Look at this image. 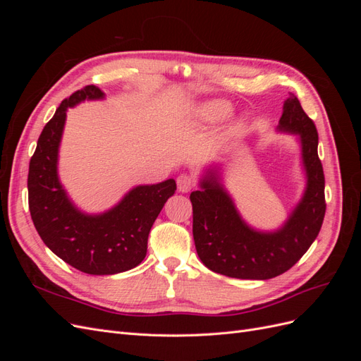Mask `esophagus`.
Here are the masks:
<instances>
[{
    "mask_svg": "<svg viewBox=\"0 0 361 361\" xmlns=\"http://www.w3.org/2000/svg\"><path fill=\"white\" fill-rule=\"evenodd\" d=\"M195 187V180L190 174H180L178 178V190L180 192H188Z\"/></svg>",
    "mask_w": 361,
    "mask_h": 361,
    "instance_id": "34e87169",
    "label": "esophagus"
}]
</instances>
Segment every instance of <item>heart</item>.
<instances>
[{
  "mask_svg": "<svg viewBox=\"0 0 361 361\" xmlns=\"http://www.w3.org/2000/svg\"><path fill=\"white\" fill-rule=\"evenodd\" d=\"M215 111H216V114H224V113H227V108H224L221 105H216L215 106Z\"/></svg>",
  "mask_w": 361,
  "mask_h": 361,
  "instance_id": "obj_1",
  "label": "heart"
}]
</instances>
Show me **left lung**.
I'll list each match as a JSON object with an SVG mask.
<instances>
[{
	"label": "left lung",
	"mask_w": 361,
	"mask_h": 361,
	"mask_svg": "<svg viewBox=\"0 0 361 361\" xmlns=\"http://www.w3.org/2000/svg\"><path fill=\"white\" fill-rule=\"evenodd\" d=\"M280 129L301 137L307 190L279 232L251 231L214 176L202 182V191L190 195L195 250L203 264L218 274L243 280L277 277L297 264L321 231L326 203L318 130L292 93L283 102Z\"/></svg>",
	"instance_id": "1"
}]
</instances>
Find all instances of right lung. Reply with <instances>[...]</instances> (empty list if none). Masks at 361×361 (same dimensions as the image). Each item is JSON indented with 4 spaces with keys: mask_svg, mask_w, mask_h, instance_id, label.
Instances as JSON below:
<instances>
[{
    "mask_svg": "<svg viewBox=\"0 0 361 361\" xmlns=\"http://www.w3.org/2000/svg\"><path fill=\"white\" fill-rule=\"evenodd\" d=\"M104 97L99 87L85 85L63 99L43 128L28 169L31 220L47 247L85 274L110 276L140 265L147 253L150 228L164 203L176 191L169 179L130 191L104 215L75 209L57 178V152L68 106Z\"/></svg>",
    "mask_w": 361,
    "mask_h": 361,
    "instance_id": "add662e5",
    "label": "right lung"
}]
</instances>
